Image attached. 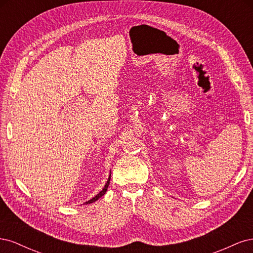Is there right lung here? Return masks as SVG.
<instances>
[{"instance_id":"1","label":"right lung","mask_w":253,"mask_h":253,"mask_svg":"<svg viewBox=\"0 0 253 253\" xmlns=\"http://www.w3.org/2000/svg\"><path fill=\"white\" fill-rule=\"evenodd\" d=\"M110 179H111V175H110V177H109V179H108V181H106V183H105V186H104V188L102 189V191H100V192H99L95 197H93L91 198V200H89L88 202H86L85 204L87 205V204H91V203H94V202H96L98 198H100L102 195H104L105 194V192H106V190H108V187H109V185H110Z\"/></svg>"}]
</instances>
